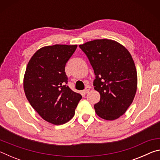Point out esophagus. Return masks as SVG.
I'll return each instance as SVG.
<instances>
[{
  "mask_svg": "<svg viewBox=\"0 0 160 160\" xmlns=\"http://www.w3.org/2000/svg\"><path fill=\"white\" fill-rule=\"evenodd\" d=\"M90 88H89V87H87V88L85 89V90L82 91V93L85 94L88 93L89 91H90Z\"/></svg>",
  "mask_w": 160,
  "mask_h": 160,
  "instance_id": "1",
  "label": "esophagus"
}]
</instances>
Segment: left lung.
I'll return each mask as SVG.
<instances>
[{
	"label": "left lung",
	"instance_id": "1",
	"mask_svg": "<svg viewBox=\"0 0 160 160\" xmlns=\"http://www.w3.org/2000/svg\"><path fill=\"white\" fill-rule=\"evenodd\" d=\"M94 70V90L100 100L94 109L100 118L115 120L126 112L137 90V71L126 48L110 39H96L80 45Z\"/></svg>",
	"mask_w": 160,
	"mask_h": 160
}]
</instances>
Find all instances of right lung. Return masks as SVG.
Returning <instances> with one entry per match:
<instances>
[{
  "instance_id": "obj_1",
  "label": "right lung",
  "mask_w": 160,
  "mask_h": 160,
  "mask_svg": "<svg viewBox=\"0 0 160 160\" xmlns=\"http://www.w3.org/2000/svg\"><path fill=\"white\" fill-rule=\"evenodd\" d=\"M77 45L43 47L29 60L24 77L27 99L41 117L54 125H61L75 114L80 94L70 89L65 72L66 64Z\"/></svg>"
}]
</instances>
